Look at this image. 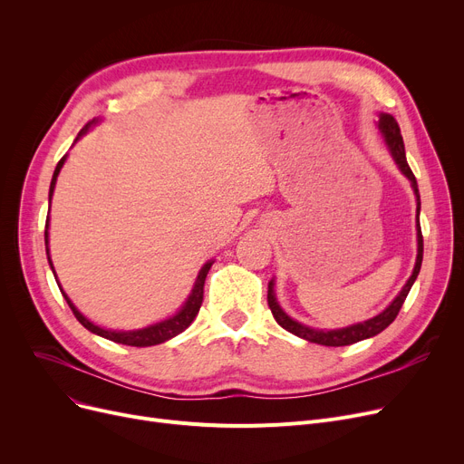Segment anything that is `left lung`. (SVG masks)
<instances>
[{
    "label": "left lung",
    "instance_id": "1",
    "mask_svg": "<svg viewBox=\"0 0 464 464\" xmlns=\"http://www.w3.org/2000/svg\"><path fill=\"white\" fill-rule=\"evenodd\" d=\"M378 130L383 135L387 149H389V152H392L395 163L399 165L401 173L411 182L413 193H416V198H418V208H416V212H418V224H416V229H418V257H416V265H413L411 276L408 278V282L401 289V294L393 299V303L389 304L383 312H380L378 315H374V318H371L367 322H361V324H355V325H350V327H343V329H333V331L312 329V327H306V325L295 322L294 318H289V315L280 308V304L276 301L275 280H271L269 282V291H266V301H269V308H271V312L275 315V320L278 322L280 327H284L291 334H295L299 338H304V340H308V343H314V344L334 346V348L336 346H350L353 343H359V340L371 338V336H376L378 333H382L385 327H389V325L395 322V318L399 315V310L402 308V303L406 301L410 289H411L413 282H416V278L420 275V269H421V261H423V235H421V226H420L421 203H420L418 182H416V177H413L411 169H410V165L406 161L404 142H402V135H401V128L397 124V120L392 114H383L382 112L380 120H378Z\"/></svg>",
    "mask_w": 464,
    "mask_h": 464
}]
</instances>
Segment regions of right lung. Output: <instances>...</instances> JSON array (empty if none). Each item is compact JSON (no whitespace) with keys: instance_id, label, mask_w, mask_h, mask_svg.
<instances>
[{"instance_id":"add662e5","label":"right lung","mask_w":464,"mask_h":464,"mask_svg":"<svg viewBox=\"0 0 464 464\" xmlns=\"http://www.w3.org/2000/svg\"><path fill=\"white\" fill-rule=\"evenodd\" d=\"M93 124H97L95 118H93L92 121H88V124L81 130V133H79V137H77L75 140H79V139L90 130V126H93ZM63 163H65V156L58 161V165H56V169H54L53 182H51V191H48V203H51V199H53V193H54V188H56V179H58V175H60V170H62ZM48 210H51V208H48ZM44 246H46L48 265H51V269H53V273H54L53 259H51V254H48V218H46V224H44ZM212 263H214V261H207V263L201 266V271H199L198 278H195V284H193V289H191L189 297L186 299V303H184L182 308L173 315V318L163 320V322H160V324L149 325V327H144V329H137V331H111V329H103V327H100V325L92 324L88 318H84V315L75 308V304H72V303L69 301V297L65 295V291L62 289V285H60V284H58V285H60V291H62L63 299L67 301L69 308L72 310V314H75V318H77L88 331H92L93 334H100V336H103V338H107V340H112V343H118V344L146 348V346L161 344V343H165V340L180 334L182 331H186V329L189 327V324L195 320V315H198V312H199V308H201V304H203L205 278H207V275H208V271H210ZM54 275H56V273H54ZM56 282H58V278H56Z\"/></svg>"}]
</instances>
